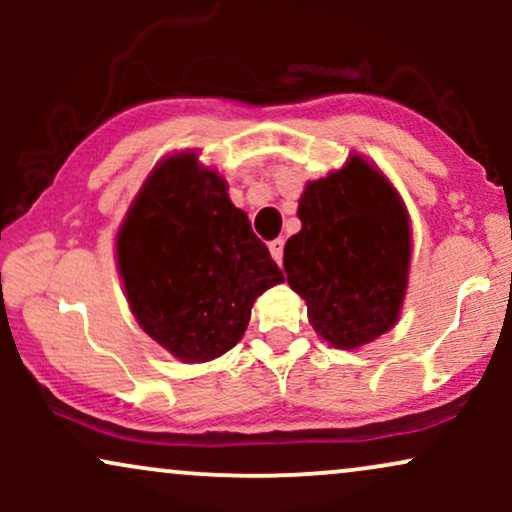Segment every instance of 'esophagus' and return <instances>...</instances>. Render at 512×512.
Instances as JSON below:
<instances>
[{"mask_svg":"<svg viewBox=\"0 0 512 512\" xmlns=\"http://www.w3.org/2000/svg\"><path fill=\"white\" fill-rule=\"evenodd\" d=\"M269 252H272L274 262L281 264V260H284V240H281V238L272 240V243H269Z\"/></svg>","mask_w":512,"mask_h":512,"instance_id":"1","label":"esophagus"}]
</instances>
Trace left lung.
I'll return each instance as SVG.
<instances>
[{"label":"left lung","mask_w":512,"mask_h":512,"mask_svg":"<svg viewBox=\"0 0 512 512\" xmlns=\"http://www.w3.org/2000/svg\"><path fill=\"white\" fill-rule=\"evenodd\" d=\"M301 231L286 240L289 286L334 349H361L397 325L409 284L411 221L387 175L361 154L305 182Z\"/></svg>","instance_id":"left-lung-1"}]
</instances>
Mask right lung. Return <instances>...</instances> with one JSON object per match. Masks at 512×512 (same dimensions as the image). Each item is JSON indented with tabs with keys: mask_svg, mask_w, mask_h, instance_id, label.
Returning <instances> with one entry per match:
<instances>
[{
	"mask_svg": "<svg viewBox=\"0 0 512 512\" xmlns=\"http://www.w3.org/2000/svg\"><path fill=\"white\" fill-rule=\"evenodd\" d=\"M129 310L154 342L182 363L233 349L252 303L284 274L197 151L156 163L115 238Z\"/></svg>",
	"mask_w": 512,
	"mask_h": 512,
	"instance_id": "add662e5",
	"label": "right lung"
}]
</instances>
